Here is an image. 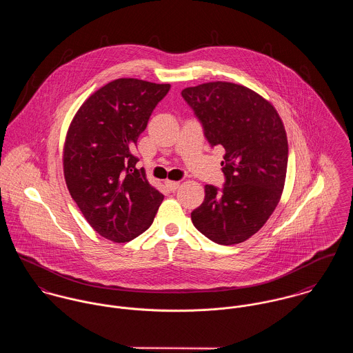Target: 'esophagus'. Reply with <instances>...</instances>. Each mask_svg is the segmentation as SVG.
Listing matches in <instances>:
<instances>
[{"instance_id": "1", "label": "esophagus", "mask_w": 353, "mask_h": 353, "mask_svg": "<svg viewBox=\"0 0 353 353\" xmlns=\"http://www.w3.org/2000/svg\"><path fill=\"white\" fill-rule=\"evenodd\" d=\"M165 186L171 192H175L179 188V182H176V181H165Z\"/></svg>"}]
</instances>
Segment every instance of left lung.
I'll return each instance as SVG.
<instances>
[{"instance_id":"left-lung-1","label":"left lung","mask_w":353,"mask_h":353,"mask_svg":"<svg viewBox=\"0 0 353 353\" xmlns=\"http://www.w3.org/2000/svg\"><path fill=\"white\" fill-rule=\"evenodd\" d=\"M182 97L209 144L225 151V186H205L192 221L214 243H242L262 228L281 199L288 164L284 123L270 101L239 84L205 83L185 88Z\"/></svg>"}]
</instances>
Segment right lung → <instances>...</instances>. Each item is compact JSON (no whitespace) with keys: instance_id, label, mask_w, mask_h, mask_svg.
Instances as JSON below:
<instances>
[{"instance_id":"right-lung-1","label":"right lung","mask_w":353,"mask_h":353,"mask_svg":"<svg viewBox=\"0 0 353 353\" xmlns=\"http://www.w3.org/2000/svg\"><path fill=\"white\" fill-rule=\"evenodd\" d=\"M170 84L117 79L94 92L73 117L63 145L68 190L103 238L129 242L153 223L164 196L137 170V140Z\"/></svg>"}]
</instances>
